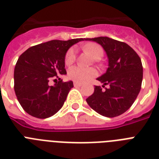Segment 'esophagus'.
<instances>
[{
  "label": "esophagus",
  "mask_w": 159,
  "mask_h": 159,
  "mask_svg": "<svg viewBox=\"0 0 159 159\" xmlns=\"http://www.w3.org/2000/svg\"><path fill=\"white\" fill-rule=\"evenodd\" d=\"M73 85H74V87H82V83H81V82H73Z\"/></svg>",
  "instance_id": "34e87169"
}]
</instances>
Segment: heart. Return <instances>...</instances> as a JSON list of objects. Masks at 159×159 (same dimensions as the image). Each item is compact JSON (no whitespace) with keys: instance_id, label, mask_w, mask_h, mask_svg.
<instances>
[{"instance_id":"1","label":"heart","mask_w":159,"mask_h":159,"mask_svg":"<svg viewBox=\"0 0 159 159\" xmlns=\"http://www.w3.org/2000/svg\"><path fill=\"white\" fill-rule=\"evenodd\" d=\"M83 49L86 52L91 54L93 58L97 60L101 59L104 54L103 48L98 43H88L83 46ZM76 59V51L74 48H71L67 50L66 56H65V63L67 65L72 64ZM97 74V70L89 67H79V66H73L68 70L67 75L70 79L77 82H84L88 81L92 77H96Z\"/></svg>"}]
</instances>
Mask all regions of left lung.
Instances as JSON below:
<instances>
[{
  "label": "left lung",
  "instance_id": "obj_1",
  "mask_svg": "<svg viewBox=\"0 0 159 159\" xmlns=\"http://www.w3.org/2000/svg\"><path fill=\"white\" fill-rule=\"evenodd\" d=\"M102 46L108 57L106 73L97 78L109 88L102 91L95 86L94 93L87 99V104L106 117H116L130 108L140 92L143 66L140 57L127 43L108 37L86 39Z\"/></svg>",
  "mask_w": 159,
  "mask_h": 159
}]
</instances>
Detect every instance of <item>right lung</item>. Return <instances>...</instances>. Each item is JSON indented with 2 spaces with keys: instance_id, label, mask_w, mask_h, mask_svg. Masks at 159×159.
I'll use <instances>...</instances> for the list:
<instances>
[{
  "instance_id": "right-lung-1",
  "label": "right lung",
  "mask_w": 159,
  "mask_h": 159,
  "mask_svg": "<svg viewBox=\"0 0 159 159\" xmlns=\"http://www.w3.org/2000/svg\"><path fill=\"white\" fill-rule=\"evenodd\" d=\"M85 39L51 40L32 46L19 57L14 71V89L22 108L39 119L48 118L62 108L72 87V81L63 82L67 74L65 55L68 48ZM57 77L53 86L49 80ZM56 80V79H55Z\"/></svg>"
}]
</instances>
